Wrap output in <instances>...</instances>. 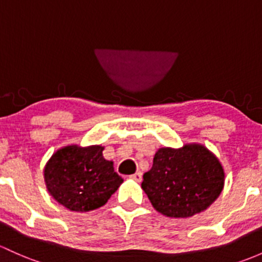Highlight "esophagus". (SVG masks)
<instances>
[{"instance_id":"34e87169","label":"esophagus","mask_w":262,"mask_h":262,"mask_svg":"<svg viewBox=\"0 0 262 262\" xmlns=\"http://www.w3.org/2000/svg\"><path fill=\"white\" fill-rule=\"evenodd\" d=\"M130 177L133 178L134 181L140 182V181H142V173H140V172H137V173H134L133 176H130Z\"/></svg>"}]
</instances>
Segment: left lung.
Segmentation results:
<instances>
[{
  "mask_svg": "<svg viewBox=\"0 0 262 262\" xmlns=\"http://www.w3.org/2000/svg\"><path fill=\"white\" fill-rule=\"evenodd\" d=\"M225 170L202 144L159 148L153 166L143 174L142 188L159 213L187 219L207 210L221 194Z\"/></svg>",
  "mask_w": 262,
  "mask_h": 262,
  "instance_id": "8db88e82",
  "label": "left lung"
}]
</instances>
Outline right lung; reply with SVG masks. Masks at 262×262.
Masks as SVG:
<instances>
[{"label":"right lung","mask_w":262,"mask_h":262,"mask_svg":"<svg viewBox=\"0 0 262 262\" xmlns=\"http://www.w3.org/2000/svg\"><path fill=\"white\" fill-rule=\"evenodd\" d=\"M101 145H66L51 156L43 169L46 188L56 202L75 212L96 210L123 183Z\"/></svg>","instance_id":"obj_1"}]
</instances>
